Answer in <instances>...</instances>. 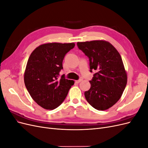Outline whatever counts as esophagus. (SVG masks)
Returning a JSON list of instances; mask_svg holds the SVG:
<instances>
[{
	"label": "esophagus",
	"instance_id": "esophagus-1",
	"mask_svg": "<svg viewBox=\"0 0 148 148\" xmlns=\"http://www.w3.org/2000/svg\"><path fill=\"white\" fill-rule=\"evenodd\" d=\"M82 79H78V80H77V81H76V82H77V83H80V82H81L82 81Z\"/></svg>",
	"mask_w": 148,
	"mask_h": 148
}]
</instances>
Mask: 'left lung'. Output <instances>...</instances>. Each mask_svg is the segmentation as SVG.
Returning <instances> with one entry per match:
<instances>
[{"mask_svg": "<svg viewBox=\"0 0 148 148\" xmlns=\"http://www.w3.org/2000/svg\"><path fill=\"white\" fill-rule=\"evenodd\" d=\"M89 57L90 71L95 70L91 88L84 92L88 102L98 110L112 107L120 99L127 83V73L119 52L104 40L78 42Z\"/></svg>", "mask_w": 148, "mask_h": 148, "instance_id": "left-lung-1", "label": "left lung"}]
</instances>
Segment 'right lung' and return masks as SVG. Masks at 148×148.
<instances>
[{
  "instance_id": "1",
  "label": "right lung",
  "mask_w": 148,
  "mask_h": 148,
  "mask_svg": "<svg viewBox=\"0 0 148 148\" xmlns=\"http://www.w3.org/2000/svg\"><path fill=\"white\" fill-rule=\"evenodd\" d=\"M74 42L41 44L31 53L24 73V82L32 99L42 108L53 110L65 100L73 80L58 78L66 53Z\"/></svg>"
}]
</instances>
